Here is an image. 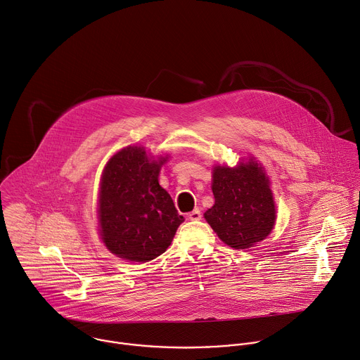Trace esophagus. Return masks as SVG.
Segmentation results:
<instances>
[{"instance_id": "obj_1", "label": "esophagus", "mask_w": 360, "mask_h": 360, "mask_svg": "<svg viewBox=\"0 0 360 360\" xmlns=\"http://www.w3.org/2000/svg\"><path fill=\"white\" fill-rule=\"evenodd\" d=\"M188 219H189V220H200V219H202L200 210H199V209L192 210L191 213H188Z\"/></svg>"}]
</instances>
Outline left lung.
Returning <instances> with one entry per match:
<instances>
[{"label": "left lung", "instance_id": "8db88e82", "mask_svg": "<svg viewBox=\"0 0 360 360\" xmlns=\"http://www.w3.org/2000/svg\"><path fill=\"white\" fill-rule=\"evenodd\" d=\"M212 191L214 205L205 219L233 249H248L266 238L276 223V206L269 179L257 162L238 168L216 167Z\"/></svg>", "mask_w": 360, "mask_h": 360}]
</instances>
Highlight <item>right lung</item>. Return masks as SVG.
Returning a JSON list of instances; mask_svg holds the SVG:
<instances>
[{
	"label": "right lung",
	"instance_id": "right-lung-1",
	"mask_svg": "<svg viewBox=\"0 0 360 360\" xmlns=\"http://www.w3.org/2000/svg\"><path fill=\"white\" fill-rule=\"evenodd\" d=\"M167 158L151 161L141 147H127L108 161L100 185L98 219L107 249L130 262L161 256L184 221L158 184Z\"/></svg>",
	"mask_w": 360,
	"mask_h": 360
}]
</instances>
